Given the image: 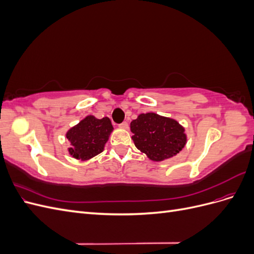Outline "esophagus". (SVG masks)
I'll list each match as a JSON object with an SVG mask.
<instances>
[{
	"label": "esophagus",
	"instance_id": "obj_1",
	"mask_svg": "<svg viewBox=\"0 0 254 254\" xmlns=\"http://www.w3.org/2000/svg\"><path fill=\"white\" fill-rule=\"evenodd\" d=\"M119 127L122 128V129H128V123L127 122H123L122 124L119 125Z\"/></svg>",
	"mask_w": 254,
	"mask_h": 254
}]
</instances>
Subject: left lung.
<instances>
[{"instance_id": "1", "label": "left lung", "mask_w": 254, "mask_h": 254, "mask_svg": "<svg viewBox=\"0 0 254 254\" xmlns=\"http://www.w3.org/2000/svg\"><path fill=\"white\" fill-rule=\"evenodd\" d=\"M130 129L135 147L156 162L176 156L187 144L178 122L153 112L140 114L130 123Z\"/></svg>"}]
</instances>
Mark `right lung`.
<instances>
[{
    "mask_svg": "<svg viewBox=\"0 0 254 254\" xmlns=\"http://www.w3.org/2000/svg\"><path fill=\"white\" fill-rule=\"evenodd\" d=\"M112 130L113 126L109 118L99 120L93 115H88L67 130L65 136L71 143L68 152L73 158L82 161L97 156L104 150Z\"/></svg>",
    "mask_w": 254,
    "mask_h": 254,
    "instance_id": "right-lung-1",
    "label": "right lung"
}]
</instances>
